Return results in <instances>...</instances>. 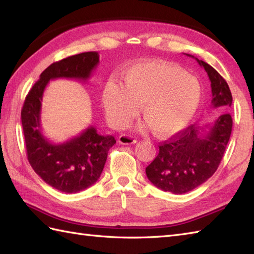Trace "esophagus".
Instances as JSON below:
<instances>
[{"label": "esophagus", "mask_w": 254, "mask_h": 254, "mask_svg": "<svg viewBox=\"0 0 254 254\" xmlns=\"http://www.w3.org/2000/svg\"><path fill=\"white\" fill-rule=\"evenodd\" d=\"M136 142L137 141L135 137L127 135V134H122V135L119 136V143L123 145H131V144H135Z\"/></svg>", "instance_id": "34e87169"}]
</instances>
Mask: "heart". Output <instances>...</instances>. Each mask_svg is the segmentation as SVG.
Wrapping results in <instances>:
<instances>
[{"label":"heart","mask_w":254,"mask_h":254,"mask_svg":"<svg viewBox=\"0 0 254 254\" xmlns=\"http://www.w3.org/2000/svg\"><path fill=\"white\" fill-rule=\"evenodd\" d=\"M198 78L174 63L152 60L133 64L123 73L122 86L107 83L102 104L116 128L127 127L143 105V116L154 132L169 137L191 122L201 105Z\"/></svg>","instance_id":"1"}]
</instances>
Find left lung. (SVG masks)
Returning a JSON list of instances; mask_svg holds the SVG:
<instances>
[{
	"instance_id": "obj_1",
	"label": "left lung",
	"mask_w": 254,
	"mask_h": 254,
	"mask_svg": "<svg viewBox=\"0 0 254 254\" xmlns=\"http://www.w3.org/2000/svg\"><path fill=\"white\" fill-rule=\"evenodd\" d=\"M195 60L208 75L213 108L224 113L212 126L198 127L192 124L159 145L157 157L146 167V176L155 187L174 194L190 192L214 175L233 128V119L228 112L233 96L227 82L209 64L196 58Z\"/></svg>"
}]
</instances>
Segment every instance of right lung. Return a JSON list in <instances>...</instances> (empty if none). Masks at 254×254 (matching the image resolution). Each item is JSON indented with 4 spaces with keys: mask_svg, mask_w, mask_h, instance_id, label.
<instances>
[{
    "mask_svg": "<svg viewBox=\"0 0 254 254\" xmlns=\"http://www.w3.org/2000/svg\"><path fill=\"white\" fill-rule=\"evenodd\" d=\"M98 63L99 55L94 51L52 63L40 74L21 109V126L30 166L47 185L64 193L83 191L96 183L116 139L112 135H100L90 126L66 142H50L41 130L42 97L51 79L87 80Z\"/></svg>",
    "mask_w": 254,
    "mask_h": 254,
    "instance_id": "1",
    "label": "right lung"
}]
</instances>
